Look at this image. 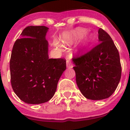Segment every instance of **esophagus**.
Instances as JSON below:
<instances>
[{"mask_svg": "<svg viewBox=\"0 0 130 130\" xmlns=\"http://www.w3.org/2000/svg\"><path fill=\"white\" fill-rule=\"evenodd\" d=\"M67 67L68 69H72L73 67V63L71 60H67Z\"/></svg>", "mask_w": 130, "mask_h": 130, "instance_id": "1", "label": "esophagus"}]
</instances>
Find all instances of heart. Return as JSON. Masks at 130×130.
<instances>
[{
    "instance_id": "heart-1",
    "label": "heart",
    "mask_w": 130,
    "mask_h": 130,
    "mask_svg": "<svg viewBox=\"0 0 130 130\" xmlns=\"http://www.w3.org/2000/svg\"><path fill=\"white\" fill-rule=\"evenodd\" d=\"M86 31H86V29L80 28V27L75 29L72 31L66 32L64 35L61 41L64 44L69 45V44H73L74 42L77 41V40H80L83 37L80 43V47L83 48V47L87 45V44L90 41V36L89 35H86ZM56 45L58 46V44H56Z\"/></svg>"
}]
</instances>
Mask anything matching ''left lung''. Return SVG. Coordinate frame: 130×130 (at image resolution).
Returning a JSON list of instances; mask_svg holds the SVG:
<instances>
[{
	"label": "left lung",
	"mask_w": 130,
	"mask_h": 130,
	"mask_svg": "<svg viewBox=\"0 0 130 130\" xmlns=\"http://www.w3.org/2000/svg\"><path fill=\"white\" fill-rule=\"evenodd\" d=\"M98 34L99 44L80 56L78 51L72 59L77 86L85 98L92 100L109 98L121 76L120 55L113 41L102 28Z\"/></svg>",
	"instance_id": "left-lung-1"
}]
</instances>
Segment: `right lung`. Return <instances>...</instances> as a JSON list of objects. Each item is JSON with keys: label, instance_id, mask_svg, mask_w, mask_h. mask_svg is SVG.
<instances>
[{"label": "right lung", "instance_id": "1", "mask_svg": "<svg viewBox=\"0 0 130 130\" xmlns=\"http://www.w3.org/2000/svg\"><path fill=\"white\" fill-rule=\"evenodd\" d=\"M48 30L44 26H27L13 46L10 60L11 86L18 98L27 104L50 100L66 69L65 59L48 57L45 38Z\"/></svg>", "mask_w": 130, "mask_h": 130}]
</instances>
